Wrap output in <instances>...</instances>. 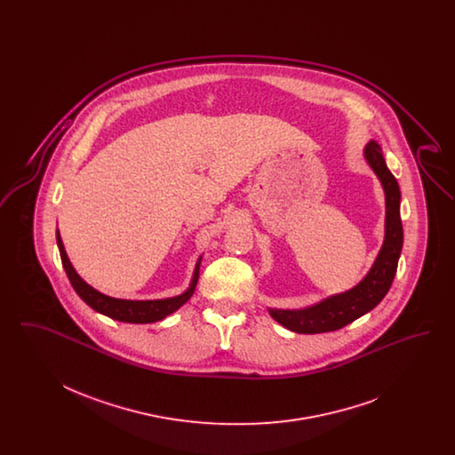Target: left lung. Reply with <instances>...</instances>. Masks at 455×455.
I'll use <instances>...</instances> for the list:
<instances>
[{"label": "left lung", "instance_id": "1", "mask_svg": "<svg viewBox=\"0 0 455 455\" xmlns=\"http://www.w3.org/2000/svg\"><path fill=\"white\" fill-rule=\"evenodd\" d=\"M363 155L386 193V237L382 249L367 276L345 293L331 295L315 305L297 310L269 308L271 317L293 332L319 334L351 324L382 302L394 282L403 249V223L399 210L401 191L395 177L386 165L380 147L375 141L368 143Z\"/></svg>", "mask_w": 455, "mask_h": 455}]
</instances>
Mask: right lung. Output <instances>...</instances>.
Returning a JSON list of instances; mask_svg holds the SVG:
<instances>
[{"label": "right lung", "mask_w": 455, "mask_h": 455, "mask_svg": "<svg viewBox=\"0 0 455 455\" xmlns=\"http://www.w3.org/2000/svg\"><path fill=\"white\" fill-rule=\"evenodd\" d=\"M56 240H58L61 260H63V267H65L66 275L69 278L71 286L75 288V291L93 310L108 315V317L114 319V321L131 323V324H150V323L162 321L167 315L173 314L177 308H180L195 293L196 283H197V278H199L201 258L196 262L193 280H191L189 288L184 293L172 297V299H162V300H123V299L108 297V295L97 291L95 288H92L87 282H84L80 278V275L75 271V267L71 266L68 256H66L65 245H63V240H61V235H60V230L56 232Z\"/></svg>", "instance_id": "1"}]
</instances>
